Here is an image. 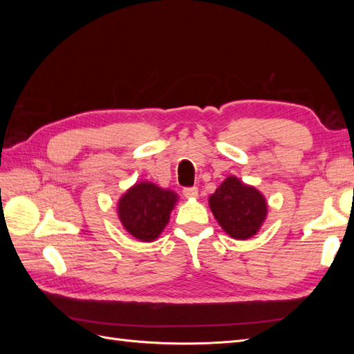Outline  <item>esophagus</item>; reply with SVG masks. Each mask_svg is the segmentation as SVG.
<instances>
[{"label":"esophagus","mask_w":354,"mask_h":354,"mask_svg":"<svg viewBox=\"0 0 354 354\" xmlns=\"http://www.w3.org/2000/svg\"><path fill=\"white\" fill-rule=\"evenodd\" d=\"M183 193L185 198H198V187H185Z\"/></svg>","instance_id":"obj_1"}]
</instances>
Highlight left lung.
Instances as JSON below:
<instances>
[{"mask_svg": "<svg viewBox=\"0 0 354 354\" xmlns=\"http://www.w3.org/2000/svg\"><path fill=\"white\" fill-rule=\"evenodd\" d=\"M208 202L223 231L240 240L252 237L260 230L268 212L263 194L234 176L225 179Z\"/></svg>", "mask_w": 354, "mask_h": 354, "instance_id": "left-lung-1", "label": "left lung"}]
</instances>
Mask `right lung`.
Masks as SVG:
<instances>
[{
  "label": "right lung",
  "instance_id": "obj_1",
  "mask_svg": "<svg viewBox=\"0 0 354 354\" xmlns=\"http://www.w3.org/2000/svg\"><path fill=\"white\" fill-rule=\"evenodd\" d=\"M178 196L150 183L135 184L118 202V217L126 231L141 240L152 242L169 222Z\"/></svg>",
  "mask_w": 354,
  "mask_h": 354
}]
</instances>
